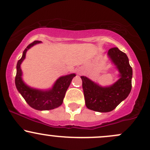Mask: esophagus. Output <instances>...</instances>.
I'll list each match as a JSON object with an SVG mask.
<instances>
[{"label": "esophagus", "instance_id": "1", "mask_svg": "<svg viewBox=\"0 0 150 150\" xmlns=\"http://www.w3.org/2000/svg\"><path fill=\"white\" fill-rule=\"evenodd\" d=\"M78 71V74H81V71H80L79 70H78V71Z\"/></svg>", "mask_w": 150, "mask_h": 150}]
</instances>
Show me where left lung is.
I'll list each match as a JSON object with an SVG mask.
<instances>
[{
  "label": "left lung",
  "instance_id": "1",
  "mask_svg": "<svg viewBox=\"0 0 150 150\" xmlns=\"http://www.w3.org/2000/svg\"><path fill=\"white\" fill-rule=\"evenodd\" d=\"M107 56L119 71V79L113 84L103 86L88 77L81 76L86 107L98 112L114 110L129 96L132 89V69L126 54L116 47L108 51Z\"/></svg>",
  "mask_w": 150,
  "mask_h": 150
}]
</instances>
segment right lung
<instances>
[{"label":"right lung","mask_w":150,"mask_h":150,"mask_svg":"<svg viewBox=\"0 0 150 150\" xmlns=\"http://www.w3.org/2000/svg\"><path fill=\"white\" fill-rule=\"evenodd\" d=\"M40 43H41V41H35L28 45L23 51L21 59L17 63L15 83L18 92L30 107L40 111L51 110L62 105L66 92L76 74L74 73L62 76L54 82L52 87L48 89L33 88L26 84L22 78L23 72L21 65L25 59L27 51Z\"/></svg>","instance_id":"right-lung-1"}]
</instances>
